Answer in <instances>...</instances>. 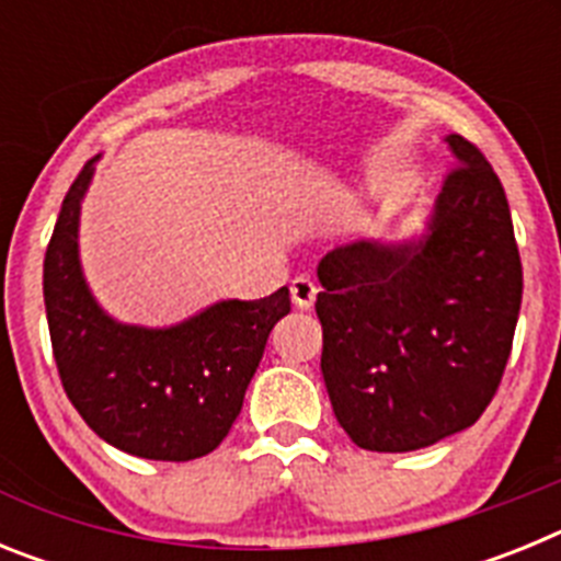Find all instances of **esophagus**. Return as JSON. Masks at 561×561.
Listing matches in <instances>:
<instances>
[{
	"mask_svg": "<svg viewBox=\"0 0 561 561\" xmlns=\"http://www.w3.org/2000/svg\"><path fill=\"white\" fill-rule=\"evenodd\" d=\"M289 291H291V304H295V309L306 311V309H311V306H314L317 284L311 280V277H306V275L295 277V280H291V286H289Z\"/></svg>",
	"mask_w": 561,
	"mask_h": 561,
	"instance_id": "esophagus-1",
	"label": "esophagus"
}]
</instances>
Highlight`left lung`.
Listing matches in <instances>:
<instances>
[{
	"mask_svg": "<svg viewBox=\"0 0 561 561\" xmlns=\"http://www.w3.org/2000/svg\"><path fill=\"white\" fill-rule=\"evenodd\" d=\"M447 173L424 236L359 238L317 266L325 390L370 453H413L472 427L512 354L523 264L512 210L478 146L447 137Z\"/></svg>",
	"mask_w": 561,
	"mask_h": 561,
	"instance_id": "8db88e82",
	"label": "left lung"
}]
</instances>
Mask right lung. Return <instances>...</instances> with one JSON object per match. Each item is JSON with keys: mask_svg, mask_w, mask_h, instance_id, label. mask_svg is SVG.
I'll return each instance as SVG.
<instances>
[{"mask_svg": "<svg viewBox=\"0 0 561 561\" xmlns=\"http://www.w3.org/2000/svg\"><path fill=\"white\" fill-rule=\"evenodd\" d=\"M89 160L64 196L44 255V306L72 408L106 444L148 460L213 453L241 413L266 336L289 314V289L221 300L168 329L117 323L98 306L78 257Z\"/></svg>", "mask_w": 561, "mask_h": 561, "instance_id": "right-lung-1", "label": "right lung"}]
</instances>
